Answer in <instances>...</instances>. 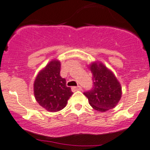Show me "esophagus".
Instances as JSON below:
<instances>
[{
    "label": "esophagus",
    "instance_id": "1",
    "mask_svg": "<svg viewBox=\"0 0 150 150\" xmlns=\"http://www.w3.org/2000/svg\"><path fill=\"white\" fill-rule=\"evenodd\" d=\"M71 89H72L73 92H76V91L81 90L82 88H81V86H73Z\"/></svg>",
    "mask_w": 150,
    "mask_h": 150
}]
</instances>
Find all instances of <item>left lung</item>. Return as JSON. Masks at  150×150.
<instances>
[{
  "label": "left lung",
  "instance_id": "8db88e82",
  "mask_svg": "<svg viewBox=\"0 0 150 150\" xmlns=\"http://www.w3.org/2000/svg\"><path fill=\"white\" fill-rule=\"evenodd\" d=\"M89 68L93 74V87L83 94L90 105L98 112L112 109L121 98V84L112 71L102 62H93Z\"/></svg>",
  "mask_w": 150,
  "mask_h": 150
}]
</instances>
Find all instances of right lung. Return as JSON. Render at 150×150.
<instances>
[{
	"instance_id": "add662e5",
	"label": "right lung",
	"mask_w": 150,
	"mask_h": 150,
	"mask_svg": "<svg viewBox=\"0 0 150 150\" xmlns=\"http://www.w3.org/2000/svg\"><path fill=\"white\" fill-rule=\"evenodd\" d=\"M61 62L54 59L41 70L34 82V95L37 102L48 112L64 108L73 93L60 75Z\"/></svg>"
}]
</instances>
